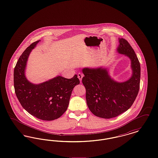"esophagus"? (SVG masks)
<instances>
[{"label":"esophagus","instance_id":"obj_1","mask_svg":"<svg viewBox=\"0 0 158 158\" xmlns=\"http://www.w3.org/2000/svg\"><path fill=\"white\" fill-rule=\"evenodd\" d=\"M77 77H78L79 79L80 80V81L81 82V81H82V77H83V75L82 73H79L77 74Z\"/></svg>","mask_w":158,"mask_h":158}]
</instances>
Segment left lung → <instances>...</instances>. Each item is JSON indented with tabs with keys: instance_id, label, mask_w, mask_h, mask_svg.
<instances>
[{
	"instance_id": "1",
	"label": "left lung",
	"mask_w": 158,
	"mask_h": 158,
	"mask_svg": "<svg viewBox=\"0 0 158 158\" xmlns=\"http://www.w3.org/2000/svg\"><path fill=\"white\" fill-rule=\"evenodd\" d=\"M117 52L131 61L132 74L124 82L111 78L108 69L83 68L82 83L86 88L89 109L95 115L111 118L126 111L133 105L140 88V64L134 50L124 38H118Z\"/></svg>"
}]
</instances>
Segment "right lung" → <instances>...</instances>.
Wrapping results in <instances>:
<instances>
[{
  "mask_svg": "<svg viewBox=\"0 0 158 158\" xmlns=\"http://www.w3.org/2000/svg\"><path fill=\"white\" fill-rule=\"evenodd\" d=\"M39 41L31 44L16 63L14 72L15 94L28 113L38 119L54 120L67 110L73 88L80 81L75 75L71 79L57 76L39 84L30 82L25 74V69L31 52Z\"/></svg>",
  "mask_w": 158,
  "mask_h": 158,
  "instance_id": "1",
  "label": "right lung"
}]
</instances>
